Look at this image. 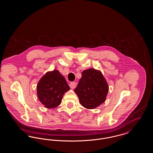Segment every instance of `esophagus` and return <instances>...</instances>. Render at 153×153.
<instances>
[{"mask_svg":"<svg viewBox=\"0 0 153 153\" xmlns=\"http://www.w3.org/2000/svg\"><path fill=\"white\" fill-rule=\"evenodd\" d=\"M76 82H71V83H70V84H69V87H71V88H72V89H74V88L76 87Z\"/></svg>","mask_w":153,"mask_h":153,"instance_id":"obj_1","label":"esophagus"}]
</instances>
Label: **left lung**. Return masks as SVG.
Segmentation results:
<instances>
[{
    "instance_id": "8db88e82",
    "label": "left lung",
    "mask_w": 153,
    "mask_h": 153,
    "mask_svg": "<svg viewBox=\"0 0 153 153\" xmlns=\"http://www.w3.org/2000/svg\"><path fill=\"white\" fill-rule=\"evenodd\" d=\"M74 92L84 107L94 109L105 102L108 85L100 71L88 69L82 72V77Z\"/></svg>"
}]
</instances>
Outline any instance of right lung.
Listing matches in <instances>:
<instances>
[{
	"label": "right lung",
	"mask_w": 153,
	"mask_h": 153,
	"mask_svg": "<svg viewBox=\"0 0 153 153\" xmlns=\"http://www.w3.org/2000/svg\"><path fill=\"white\" fill-rule=\"evenodd\" d=\"M37 95L39 101L47 108L58 106L66 92L70 89L65 79L58 71L46 73L39 80L37 87Z\"/></svg>",
	"instance_id": "obj_1"
}]
</instances>
